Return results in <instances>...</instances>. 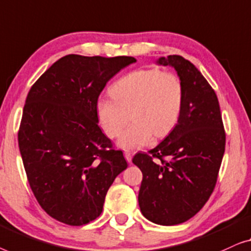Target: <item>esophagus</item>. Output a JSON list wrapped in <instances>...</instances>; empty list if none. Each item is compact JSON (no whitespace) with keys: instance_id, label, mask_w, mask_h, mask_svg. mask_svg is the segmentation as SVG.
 <instances>
[{"instance_id":"34e87169","label":"esophagus","mask_w":251,"mask_h":251,"mask_svg":"<svg viewBox=\"0 0 251 251\" xmlns=\"http://www.w3.org/2000/svg\"><path fill=\"white\" fill-rule=\"evenodd\" d=\"M124 156H125V158H126V160H127V162H132V153L129 152V151H125L124 152Z\"/></svg>"}]
</instances>
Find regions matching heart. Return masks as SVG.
<instances>
[{"label": "heart", "instance_id": "b5f03b06", "mask_svg": "<svg viewBox=\"0 0 251 251\" xmlns=\"http://www.w3.org/2000/svg\"><path fill=\"white\" fill-rule=\"evenodd\" d=\"M112 98L97 101L99 123L108 137L121 135L118 141L126 150L140 149L172 132L181 116L184 90L181 80L172 73L158 69H140L123 76L110 87Z\"/></svg>", "mask_w": 251, "mask_h": 251}]
</instances>
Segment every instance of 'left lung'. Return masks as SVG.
Returning a JSON list of instances; mask_svg holds the SVG:
<instances>
[{"label":"left lung","instance_id":"1","mask_svg":"<svg viewBox=\"0 0 251 251\" xmlns=\"http://www.w3.org/2000/svg\"><path fill=\"white\" fill-rule=\"evenodd\" d=\"M157 63L177 72L184 90L182 112L165 140L148 153H136L133 164L143 174V216L168 226L190 220L209 199L225 151V130L217 95L193 63L175 54Z\"/></svg>","mask_w":251,"mask_h":251}]
</instances>
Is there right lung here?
Listing matches in <instances>:
<instances>
[{"instance_id":"obj_1","label":"right lung","mask_w":251,"mask_h":251,"mask_svg":"<svg viewBox=\"0 0 251 251\" xmlns=\"http://www.w3.org/2000/svg\"><path fill=\"white\" fill-rule=\"evenodd\" d=\"M133 56L68 54L55 61L27 95L18 143L28 182L47 214L72 226L100 216L109 188L127 168L102 133L97 101Z\"/></svg>"}]
</instances>
